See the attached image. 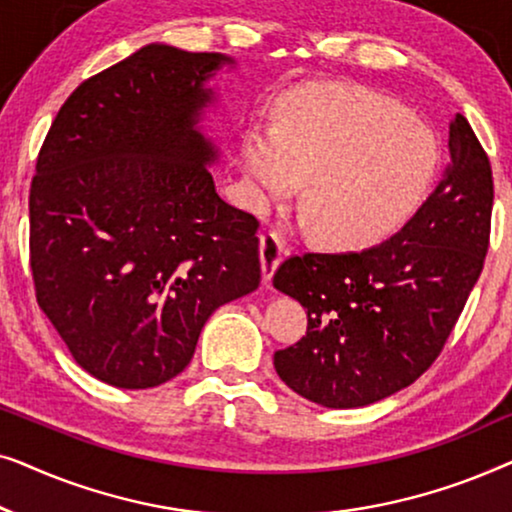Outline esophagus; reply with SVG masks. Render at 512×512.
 <instances>
[{
	"label": "esophagus",
	"instance_id": "esophagus-1",
	"mask_svg": "<svg viewBox=\"0 0 512 512\" xmlns=\"http://www.w3.org/2000/svg\"><path fill=\"white\" fill-rule=\"evenodd\" d=\"M286 254L282 235L275 233V230H268V233L261 235V265H263V282L268 284L272 275H275L277 265L282 263Z\"/></svg>",
	"mask_w": 512,
	"mask_h": 512
}]
</instances>
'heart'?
Returning a JSON list of instances; mask_svg holds the SVG:
<instances>
[{
	"mask_svg": "<svg viewBox=\"0 0 512 512\" xmlns=\"http://www.w3.org/2000/svg\"><path fill=\"white\" fill-rule=\"evenodd\" d=\"M242 165L258 200L298 188L321 242L373 244L401 223L429 184L436 137L401 104L352 86H303L277 102V123L249 125Z\"/></svg>",
	"mask_w": 512,
	"mask_h": 512,
	"instance_id": "heart-1",
	"label": "heart"
}]
</instances>
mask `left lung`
Instances as JSON below:
<instances>
[{
  "instance_id": "left-lung-1",
  "label": "left lung",
  "mask_w": 512,
  "mask_h": 512,
  "mask_svg": "<svg viewBox=\"0 0 512 512\" xmlns=\"http://www.w3.org/2000/svg\"><path fill=\"white\" fill-rule=\"evenodd\" d=\"M492 205V165L457 114L443 181L401 233L277 268L275 289L307 310V333L275 352L286 387L324 408H363L429 370L485 265Z\"/></svg>"
}]
</instances>
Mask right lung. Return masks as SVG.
I'll list each match as a JSON object with an SVG mask.
<instances>
[{
  "label": "right lung",
  "mask_w": 512,
  "mask_h": 512,
  "mask_svg": "<svg viewBox=\"0 0 512 512\" xmlns=\"http://www.w3.org/2000/svg\"><path fill=\"white\" fill-rule=\"evenodd\" d=\"M233 60L149 44L83 81L48 130L30 188L37 303L74 361L149 389L193 359L216 307L261 284L258 221L219 198L198 130Z\"/></svg>",
  "instance_id": "add662e5"
}]
</instances>
